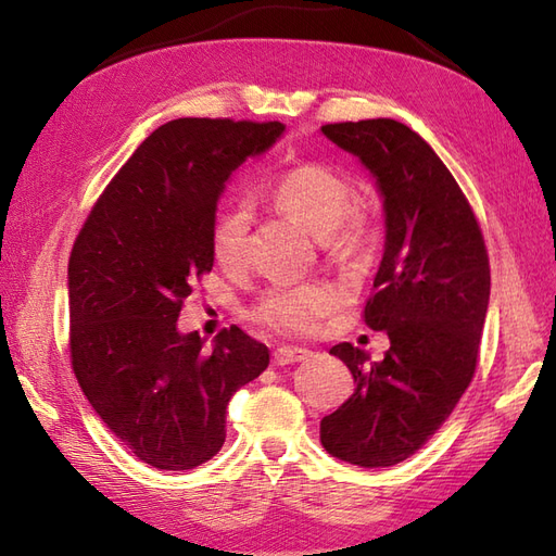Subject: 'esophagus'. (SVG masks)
Returning <instances> with one entry per match:
<instances>
[{"mask_svg": "<svg viewBox=\"0 0 556 556\" xmlns=\"http://www.w3.org/2000/svg\"><path fill=\"white\" fill-rule=\"evenodd\" d=\"M308 357V350L304 348H290V345H282L278 350H274V364L276 366H285V364H294Z\"/></svg>", "mask_w": 556, "mask_h": 556, "instance_id": "1", "label": "esophagus"}]
</instances>
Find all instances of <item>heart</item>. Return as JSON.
Segmentation results:
<instances>
[{
    "label": "heart",
    "instance_id": "obj_1",
    "mask_svg": "<svg viewBox=\"0 0 556 556\" xmlns=\"http://www.w3.org/2000/svg\"><path fill=\"white\" fill-rule=\"evenodd\" d=\"M274 206L306 225L331 257L359 260L376 239V217L362 201H352L345 174L323 162H301L268 188ZM250 213L231 206L217 213L211 250L217 264L239 266L248 255ZM339 304V292L327 282L278 285L260 296L250 315L262 327L285 336L311 333L317 319Z\"/></svg>",
    "mask_w": 556,
    "mask_h": 556
}]
</instances>
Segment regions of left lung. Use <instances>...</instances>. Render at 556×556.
I'll return each instance as SVG.
<instances>
[{"label":"left lung","mask_w":556,"mask_h":556,"mask_svg":"<svg viewBox=\"0 0 556 556\" xmlns=\"http://www.w3.org/2000/svg\"><path fill=\"white\" fill-rule=\"evenodd\" d=\"M384 197L387 241L364 325L390 336L380 362L333 345L355 392L319 425L333 457L364 468L408 459L443 427L476 376L490 304V255L466 194L427 141L390 117L323 125Z\"/></svg>","instance_id":"8db88e82"}]
</instances>
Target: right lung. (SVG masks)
I'll return each instance as SVG.
<instances>
[{
  "mask_svg": "<svg viewBox=\"0 0 556 556\" xmlns=\"http://www.w3.org/2000/svg\"><path fill=\"white\" fill-rule=\"evenodd\" d=\"M278 121L178 117L134 150L70 257V357L83 394L141 462L188 470L225 443L229 399L268 366L231 325L215 345L176 323L213 268L211 229L229 174L264 153Z\"/></svg>",
  "mask_w": 556,
  "mask_h": 556,
  "instance_id": "right-lung-1",
  "label": "right lung"
}]
</instances>
